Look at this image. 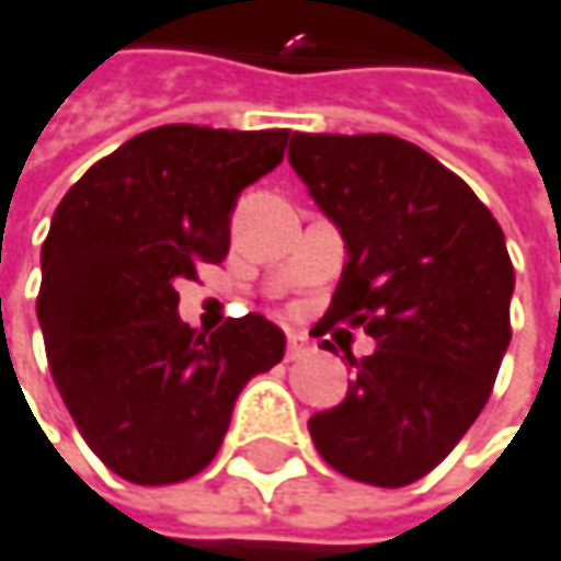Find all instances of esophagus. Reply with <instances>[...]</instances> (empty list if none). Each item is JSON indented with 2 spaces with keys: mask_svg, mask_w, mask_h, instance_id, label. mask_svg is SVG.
I'll return each instance as SVG.
<instances>
[{
  "mask_svg": "<svg viewBox=\"0 0 561 561\" xmlns=\"http://www.w3.org/2000/svg\"><path fill=\"white\" fill-rule=\"evenodd\" d=\"M308 352H311V343H308L305 333H288V358H291V362L305 358Z\"/></svg>",
  "mask_w": 561,
  "mask_h": 561,
  "instance_id": "obj_1",
  "label": "esophagus"
}]
</instances>
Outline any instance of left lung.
I'll return each instance as SVG.
<instances>
[{
	"label": "left lung",
	"mask_w": 561,
	"mask_h": 561,
	"mask_svg": "<svg viewBox=\"0 0 561 561\" xmlns=\"http://www.w3.org/2000/svg\"><path fill=\"white\" fill-rule=\"evenodd\" d=\"M288 161L346 244L327 317L378 348L346 355V400L308 422L320 457L383 489L435 470L485 407L511 343L505 234L442 161L387 133H295ZM330 346V340L323 343Z\"/></svg>",
	"instance_id": "8db88e82"
}]
</instances>
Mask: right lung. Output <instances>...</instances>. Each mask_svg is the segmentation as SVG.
I'll use <instances>...</instances> for the list:
<instances>
[{
	"label": "right lung",
	"instance_id": "right-lung-1",
	"mask_svg": "<svg viewBox=\"0 0 561 561\" xmlns=\"http://www.w3.org/2000/svg\"><path fill=\"white\" fill-rule=\"evenodd\" d=\"M285 142L288 129L158 126L91 164L56 206L37 320L66 410L116 477H196L244 383L282 362L285 333L263 313L206 336L181 320L174 285L225 260L241 190Z\"/></svg>",
	"mask_w": 561,
	"mask_h": 561
}]
</instances>
